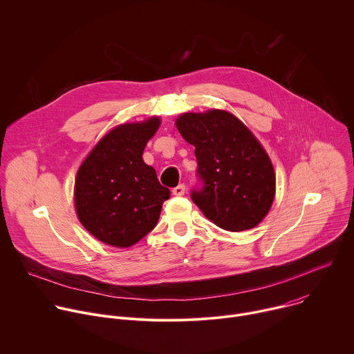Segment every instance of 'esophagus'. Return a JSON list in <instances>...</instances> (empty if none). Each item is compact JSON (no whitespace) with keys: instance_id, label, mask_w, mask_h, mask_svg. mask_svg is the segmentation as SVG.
Instances as JSON below:
<instances>
[{"instance_id":"1","label":"esophagus","mask_w":354,"mask_h":354,"mask_svg":"<svg viewBox=\"0 0 354 354\" xmlns=\"http://www.w3.org/2000/svg\"><path fill=\"white\" fill-rule=\"evenodd\" d=\"M172 193H174L175 196H183V194H185V185H183V183L178 185L176 187L172 189Z\"/></svg>"}]
</instances>
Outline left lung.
Instances as JSON below:
<instances>
[{"label": "left lung", "instance_id": "8db88e82", "mask_svg": "<svg viewBox=\"0 0 354 354\" xmlns=\"http://www.w3.org/2000/svg\"><path fill=\"white\" fill-rule=\"evenodd\" d=\"M176 127L194 145L197 180L193 203L223 230L257 227L268 214L276 189L273 165L248 127L225 111L185 113Z\"/></svg>", "mask_w": 354, "mask_h": 354}]
</instances>
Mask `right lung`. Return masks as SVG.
Masks as SVG:
<instances>
[{"label": "right lung", "mask_w": 354, "mask_h": 354, "mask_svg": "<svg viewBox=\"0 0 354 354\" xmlns=\"http://www.w3.org/2000/svg\"><path fill=\"white\" fill-rule=\"evenodd\" d=\"M158 127V118L118 126L95 145L80 167L77 214L99 241L127 248L157 225L171 192L160 183L156 169L144 164L142 151Z\"/></svg>", "instance_id": "1"}]
</instances>
